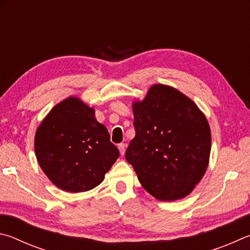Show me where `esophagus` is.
I'll return each mask as SVG.
<instances>
[{"instance_id": "1", "label": "esophagus", "mask_w": 250, "mask_h": 250, "mask_svg": "<svg viewBox=\"0 0 250 250\" xmlns=\"http://www.w3.org/2000/svg\"><path fill=\"white\" fill-rule=\"evenodd\" d=\"M125 147H126L125 144H120V145H118V150H120L122 156L125 154Z\"/></svg>"}]
</instances>
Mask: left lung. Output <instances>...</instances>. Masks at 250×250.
<instances>
[{
	"instance_id": "1",
	"label": "left lung",
	"mask_w": 250,
	"mask_h": 250,
	"mask_svg": "<svg viewBox=\"0 0 250 250\" xmlns=\"http://www.w3.org/2000/svg\"><path fill=\"white\" fill-rule=\"evenodd\" d=\"M134 127L125 158L147 192L161 201L187 196L207 171L211 130L207 117L171 86L152 85L135 102Z\"/></svg>"
}]
</instances>
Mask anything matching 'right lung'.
<instances>
[{"instance_id":"add662e5","label":"right lung","mask_w":250,"mask_h":250,"mask_svg":"<svg viewBox=\"0 0 250 250\" xmlns=\"http://www.w3.org/2000/svg\"><path fill=\"white\" fill-rule=\"evenodd\" d=\"M35 152L49 180L73 193L99 186L120 156L94 109L77 98L57 104L42 122Z\"/></svg>"}]
</instances>
